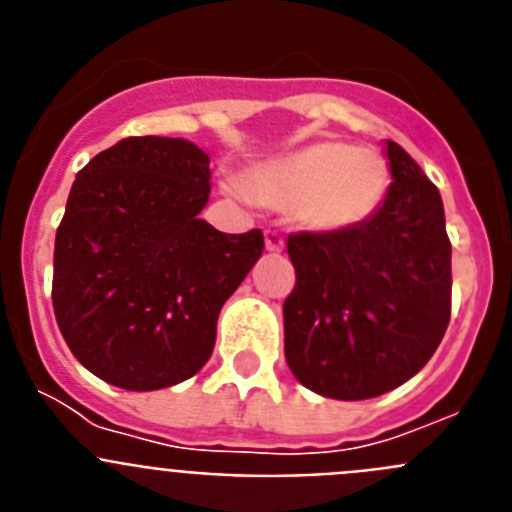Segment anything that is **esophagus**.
<instances>
[{
    "label": "esophagus",
    "instance_id": "obj_1",
    "mask_svg": "<svg viewBox=\"0 0 512 512\" xmlns=\"http://www.w3.org/2000/svg\"><path fill=\"white\" fill-rule=\"evenodd\" d=\"M264 243H266V251H271V253H279L284 248V238L277 233V230H266Z\"/></svg>",
    "mask_w": 512,
    "mask_h": 512
}]
</instances>
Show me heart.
<instances>
[{
    "label": "heart",
    "instance_id": "1",
    "mask_svg": "<svg viewBox=\"0 0 512 512\" xmlns=\"http://www.w3.org/2000/svg\"><path fill=\"white\" fill-rule=\"evenodd\" d=\"M390 187L382 153L318 140L248 166L241 192L269 210L292 212L312 233H348L372 220Z\"/></svg>",
    "mask_w": 512,
    "mask_h": 512
}]
</instances>
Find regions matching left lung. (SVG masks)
<instances>
[{"label":"left lung","instance_id":"left-lung-1","mask_svg":"<svg viewBox=\"0 0 512 512\" xmlns=\"http://www.w3.org/2000/svg\"><path fill=\"white\" fill-rule=\"evenodd\" d=\"M392 184L369 223L287 238L297 284L284 300V356L297 382L369 400L436 354L451 315V243L436 184L384 143Z\"/></svg>","mask_w":512,"mask_h":512}]
</instances>
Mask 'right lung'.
<instances>
[{
	"label": "right lung",
	"instance_id": "obj_1",
	"mask_svg": "<svg viewBox=\"0 0 512 512\" xmlns=\"http://www.w3.org/2000/svg\"><path fill=\"white\" fill-rule=\"evenodd\" d=\"M210 156L184 138H122L76 174L53 251V312L71 354L120 390L174 387L212 356L217 315L264 253L200 212Z\"/></svg>",
	"mask_w": 512,
	"mask_h": 512
}]
</instances>
